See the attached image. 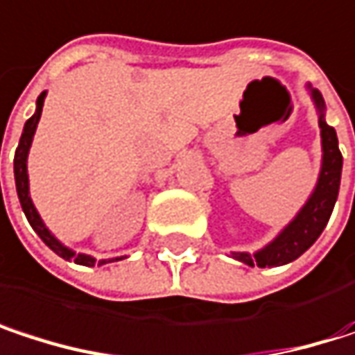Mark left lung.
Segmentation results:
<instances>
[{
    "mask_svg": "<svg viewBox=\"0 0 355 355\" xmlns=\"http://www.w3.org/2000/svg\"><path fill=\"white\" fill-rule=\"evenodd\" d=\"M313 98L317 103L320 110L319 125L320 135H322V168H320L319 184L313 193V197L309 199V203L302 207V211L296 216V220L267 247L254 254L247 252H234V257L243 263H247L250 267L259 265V267H277V265H286L294 259H298L306 248L313 247V243L320 236V232L324 230L331 211L335 207L337 201V193H339V180H341V152L337 146V133L331 125L324 123L322 116V108L324 101L320 96V92L313 90Z\"/></svg>",
    "mask_w": 355,
    "mask_h": 355,
    "instance_id": "1",
    "label": "left lung"
}]
</instances>
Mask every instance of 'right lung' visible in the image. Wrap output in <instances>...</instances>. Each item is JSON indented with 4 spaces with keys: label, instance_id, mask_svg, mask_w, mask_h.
<instances>
[{
    "label": "right lung",
    "instance_id": "obj_1",
    "mask_svg": "<svg viewBox=\"0 0 355 355\" xmlns=\"http://www.w3.org/2000/svg\"><path fill=\"white\" fill-rule=\"evenodd\" d=\"M42 103H44V92L38 96L36 101V112L26 121L24 125V131H22V137H20V144L16 148V156H14V177H16V191H18V199H20V205L31 222V226L35 228V232L42 239V243L51 250H55L59 257L63 259H71L76 261L78 265H88V267H94L96 259L94 257H88V254H76L71 252L69 248H65L42 224L40 216L36 214L35 205L31 201V195H28V173H26V158H28V150H31V144H33V135L36 131V125H38V119H40V112H42ZM110 261H98V265H105Z\"/></svg>",
    "mask_w": 355,
    "mask_h": 355
}]
</instances>
